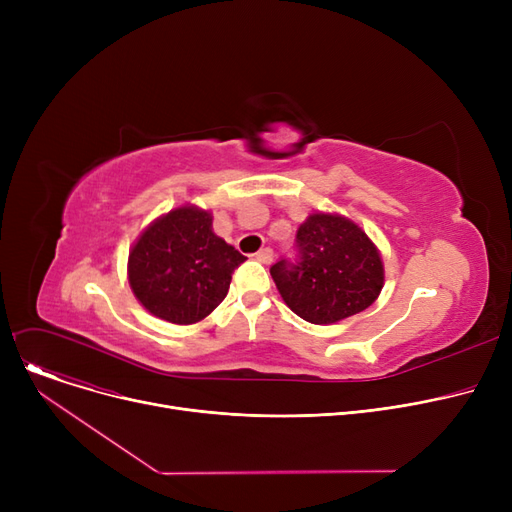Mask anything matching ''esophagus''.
Returning <instances> with one entry per match:
<instances>
[{
    "label": "esophagus",
    "instance_id": "esophagus-1",
    "mask_svg": "<svg viewBox=\"0 0 512 512\" xmlns=\"http://www.w3.org/2000/svg\"><path fill=\"white\" fill-rule=\"evenodd\" d=\"M274 249H270V247H265V249H261L257 255H255V259L257 261H261V263H272L274 261Z\"/></svg>",
    "mask_w": 512,
    "mask_h": 512
}]
</instances>
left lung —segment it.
<instances>
[{
  "label": "left lung",
  "mask_w": 512,
  "mask_h": 512,
  "mask_svg": "<svg viewBox=\"0 0 512 512\" xmlns=\"http://www.w3.org/2000/svg\"><path fill=\"white\" fill-rule=\"evenodd\" d=\"M270 274L284 303L317 326L365 311L384 288L378 247L338 213H311L297 230V259H280Z\"/></svg>",
  "instance_id": "1"
}]
</instances>
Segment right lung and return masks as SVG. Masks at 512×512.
<instances>
[{
  "label": "right lung",
  "mask_w": 512,
  "mask_h": 512,
  "mask_svg": "<svg viewBox=\"0 0 512 512\" xmlns=\"http://www.w3.org/2000/svg\"><path fill=\"white\" fill-rule=\"evenodd\" d=\"M211 213L195 205L161 215L134 242L128 282L139 303L170 324H197L228 294L247 257L211 230Z\"/></svg>",
  "instance_id": "add662e5"
}]
</instances>
